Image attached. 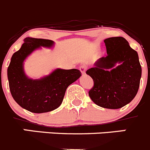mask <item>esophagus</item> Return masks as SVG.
<instances>
[{"label":"esophagus","instance_id":"34e87169","mask_svg":"<svg viewBox=\"0 0 150 150\" xmlns=\"http://www.w3.org/2000/svg\"><path fill=\"white\" fill-rule=\"evenodd\" d=\"M79 70H80V71H81V73H82V74H86V67L85 65L80 66V68H79Z\"/></svg>","mask_w":150,"mask_h":150}]
</instances>
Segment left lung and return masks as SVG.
I'll return each instance as SVG.
<instances>
[{
	"label": "left lung",
	"instance_id": "obj_1",
	"mask_svg": "<svg viewBox=\"0 0 150 150\" xmlns=\"http://www.w3.org/2000/svg\"><path fill=\"white\" fill-rule=\"evenodd\" d=\"M107 55L101 57L86 74L94 80L89 97L97 105L117 109L129 103L140 86L141 66L138 53L123 37L104 40Z\"/></svg>",
	"mask_w": 150,
	"mask_h": 150
}]
</instances>
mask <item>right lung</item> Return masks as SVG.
Here are the masks:
<instances>
[{"mask_svg":"<svg viewBox=\"0 0 150 150\" xmlns=\"http://www.w3.org/2000/svg\"><path fill=\"white\" fill-rule=\"evenodd\" d=\"M24 43L12 55L7 69L9 90L16 103L33 113H45L58 108L66 89L81 76L77 69L56 68L47 76L33 79L25 74L24 61L33 52L42 47L52 48L54 42L43 38H24Z\"/></svg>","mask_w":150,"mask_h":150,"instance_id":"add662e5","label":"right lung"}]
</instances>
